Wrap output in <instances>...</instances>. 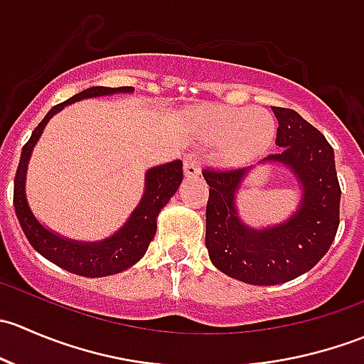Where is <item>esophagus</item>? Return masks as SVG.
I'll return each instance as SVG.
<instances>
[{"label":"esophagus","mask_w":364,"mask_h":364,"mask_svg":"<svg viewBox=\"0 0 364 364\" xmlns=\"http://www.w3.org/2000/svg\"><path fill=\"white\" fill-rule=\"evenodd\" d=\"M200 174V161L196 155L185 156V176L186 178H196Z\"/></svg>","instance_id":"1"}]
</instances>
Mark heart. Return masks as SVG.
<instances>
[{
  "label": "heart",
  "instance_id": "obj_1",
  "mask_svg": "<svg viewBox=\"0 0 364 364\" xmlns=\"http://www.w3.org/2000/svg\"><path fill=\"white\" fill-rule=\"evenodd\" d=\"M208 134L215 141H227V160L230 164L252 159L271 144L274 123L267 112L259 109H218L209 116Z\"/></svg>",
  "mask_w": 364,
  "mask_h": 364
}]
</instances>
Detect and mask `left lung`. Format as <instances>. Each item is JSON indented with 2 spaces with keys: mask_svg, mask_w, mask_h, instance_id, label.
<instances>
[{
  "mask_svg": "<svg viewBox=\"0 0 364 364\" xmlns=\"http://www.w3.org/2000/svg\"><path fill=\"white\" fill-rule=\"evenodd\" d=\"M282 151L266 160L289 165L303 186V203L291 220L253 230L234 205L248 168L203 171L209 185L205 248L222 273L252 285H277L310 271L335 241L340 225V183L335 151L324 135L292 109L273 107Z\"/></svg>",
  "mask_w": 364,
  "mask_h": 364,
  "instance_id": "left-lung-1",
  "label": "left lung"
}]
</instances>
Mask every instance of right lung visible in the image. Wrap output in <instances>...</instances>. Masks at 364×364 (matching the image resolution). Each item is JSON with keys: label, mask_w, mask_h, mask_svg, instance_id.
<instances>
[{"label": "right lung", "mask_w": 364, "mask_h": 364, "mask_svg": "<svg viewBox=\"0 0 364 364\" xmlns=\"http://www.w3.org/2000/svg\"><path fill=\"white\" fill-rule=\"evenodd\" d=\"M130 91H134L132 86H93L73 95L72 98H68L63 104L54 105L47 112V116L40 121L38 127L33 130L31 137L24 144L23 153H21L19 167H17L16 172V179H14V208H16L17 220H19L21 227H23L29 245L40 255L46 257L47 260L70 271V273L80 274V277L98 278L121 273V271L134 266L144 255L149 243L155 237L156 216H159L160 209L168 203V199L174 196L176 190L181 185L183 161H171V164L149 168L146 172L144 196H142L137 209L132 213L128 222L124 223V227H121L114 236L107 237L105 241H100V243H77V241L56 236L50 230H47L46 227L40 225V222L35 218L31 209H29L24 193L28 160L36 141H38L43 128H46L47 121L58 111H61L65 105L82 100V98L104 97V95L112 93H130Z\"/></svg>", "instance_id": "1"}]
</instances>
